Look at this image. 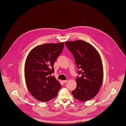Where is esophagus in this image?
Masks as SVG:
<instances>
[{
  "label": "esophagus",
  "mask_w": 126,
  "mask_h": 126,
  "mask_svg": "<svg viewBox=\"0 0 126 126\" xmlns=\"http://www.w3.org/2000/svg\"><path fill=\"white\" fill-rule=\"evenodd\" d=\"M67 81H68L67 80H63V83H66L67 82Z\"/></svg>",
  "instance_id": "esophagus-1"
}]
</instances>
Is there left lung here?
<instances>
[{"label": "left lung", "mask_w": 126, "mask_h": 126, "mask_svg": "<svg viewBox=\"0 0 126 126\" xmlns=\"http://www.w3.org/2000/svg\"><path fill=\"white\" fill-rule=\"evenodd\" d=\"M65 45L73 54L81 77L76 79L77 88L72 91L74 98L81 101L89 100L98 94L103 78L100 55L90 43L82 40L66 41Z\"/></svg>", "instance_id": "1"}]
</instances>
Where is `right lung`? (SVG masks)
<instances>
[{"label": "right lung", "instance_id": "add662e5", "mask_svg": "<svg viewBox=\"0 0 126 126\" xmlns=\"http://www.w3.org/2000/svg\"><path fill=\"white\" fill-rule=\"evenodd\" d=\"M64 42L38 45L28 54L25 64L27 88L36 99L47 102L57 96L61 85L54 76L53 64L62 52Z\"/></svg>", "mask_w": 126, "mask_h": 126}]
</instances>
